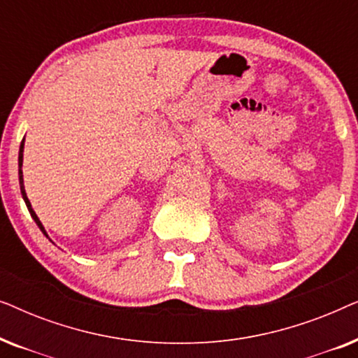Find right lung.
Here are the masks:
<instances>
[{
    "label": "right lung",
    "instance_id": "add662e5",
    "mask_svg": "<svg viewBox=\"0 0 358 358\" xmlns=\"http://www.w3.org/2000/svg\"><path fill=\"white\" fill-rule=\"evenodd\" d=\"M22 151H24V140H22V143H21V148H19V185H21V194H22V199H24V202H26V205H27V208H29V213H31V217L34 218V222L37 223V227L42 229V233L45 234L47 236V233H45V229H43V227H42V223H41V220H38V217L36 215V212H34V208H32V205H31V202H29V199H27V195H26V190H24V179H22Z\"/></svg>",
    "mask_w": 358,
    "mask_h": 358
}]
</instances>
